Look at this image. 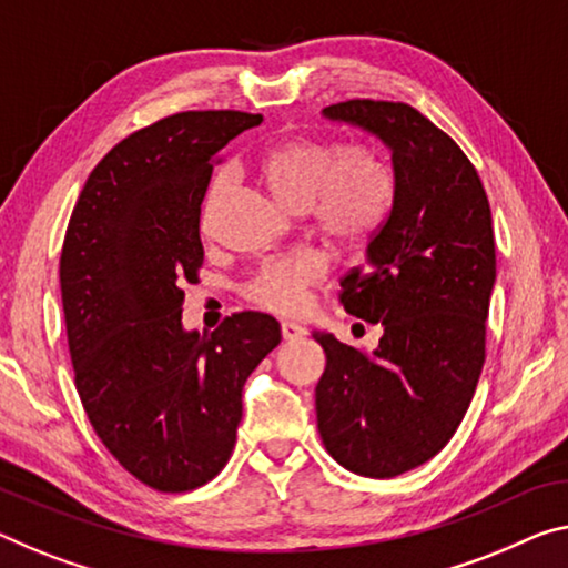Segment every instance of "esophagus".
Listing matches in <instances>:
<instances>
[{
    "instance_id": "1",
    "label": "esophagus",
    "mask_w": 568,
    "mask_h": 568,
    "mask_svg": "<svg viewBox=\"0 0 568 568\" xmlns=\"http://www.w3.org/2000/svg\"><path fill=\"white\" fill-rule=\"evenodd\" d=\"M304 335H307V329L302 325H296V322H282V337L286 343H292V339H302Z\"/></svg>"
}]
</instances>
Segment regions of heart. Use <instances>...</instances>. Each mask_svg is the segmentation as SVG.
I'll use <instances>...</instances> for the list:
<instances>
[{
    "label": "heart",
    "instance_id": "b5f03b06",
    "mask_svg": "<svg viewBox=\"0 0 568 568\" xmlns=\"http://www.w3.org/2000/svg\"><path fill=\"white\" fill-rule=\"evenodd\" d=\"M258 170L268 187L292 211H312L314 221L337 241H363L378 229L388 211V180L368 154L347 150L337 142L292 136L268 146ZM231 172L213 174L203 197V225L211 229ZM327 264L314 254L274 258L251 278L248 300L276 314L307 310L310 290L325 282Z\"/></svg>",
    "mask_w": 568,
    "mask_h": 568
}]
</instances>
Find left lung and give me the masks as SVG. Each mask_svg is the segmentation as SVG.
Segmentation results:
<instances>
[{
    "mask_svg": "<svg viewBox=\"0 0 568 568\" xmlns=\"http://www.w3.org/2000/svg\"><path fill=\"white\" fill-rule=\"evenodd\" d=\"M322 116L386 146L394 200L343 278V307L383 337L371 355L314 333L327 355L314 390L329 455L355 475L408 473L457 432L485 363L495 286L493 215L465 152L408 103L353 99Z\"/></svg>",
    "mask_w": 568,
    "mask_h": 568,
    "instance_id": "left-lung-1",
    "label": "left lung"
}]
</instances>
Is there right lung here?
I'll return each mask as SVG.
<instances>
[{
	"mask_svg": "<svg viewBox=\"0 0 568 568\" xmlns=\"http://www.w3.org/2000/svg\"><path fill=\"white\" fill-rule=\"evenodd\" d=\"M261 113L182 111L113 146L85 180L60 254L75 388L106 449L144 485L185 493L229 462L243 383L282 343L261 312L182 327L203 266L213 162Z\"/></svg>",
	"mask_w": 568,
	"mask_h": 568,
	"instance_id": "obj_1",
	"label": "right lung"
}]
</instances>
